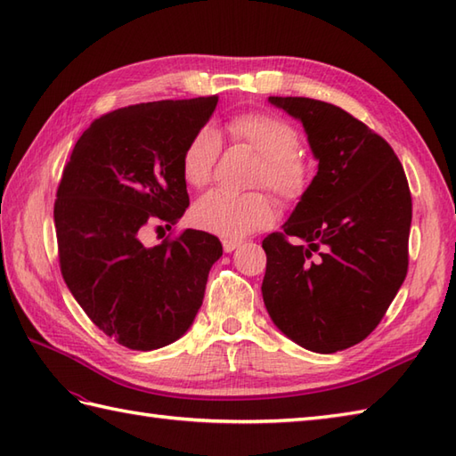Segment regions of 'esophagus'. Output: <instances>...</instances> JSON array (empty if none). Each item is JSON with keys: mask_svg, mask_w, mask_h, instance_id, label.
Segmentation results:
<instances>
[{"mask_svg": "<svg viewBox=\"0 0 456 456\" xmlns=\"http://www.w3.org/2000/svg\"><path fill=\"white\" fill-rule=\"evenodd\" d=\"M237 247H240V240H237V239H223V250H225V253H233Z\"/></svg>", "mask_w": 456, "mask_h": 456, "instance_id": "1", "label": "esophagus"}]
</instances>
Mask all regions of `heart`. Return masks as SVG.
I'll list each match as a JSON object with an SVG mask.
<instances>
[{
  "label": "heart",
  "instance_id": "obj_1",
  "mask_svg": "<svg viewBox=\"0 0 456 456\" xmlns=\"http://www.w3.org/2000/svg\"><path fill=\"white\" fill-rule=\"evenodd\" d=\"M229 137L237 144H247L260 157L255 174L256 186H266L289 203L297 201L309 188L312 170L299 154L302 141L286 119L273 113H240L227 123ZM221 154V137L211 125H203L191 134L182 152V174L193 188L208 186ZM276 217L273 198L265 191L231 193L208 191L191 209V219L200 229L225 239H240L253 231L265 229Z\"/></svg>",
  "mask_w": 456,
  "mask_h": 456
}]
</instances>
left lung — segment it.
Here are the masks:
<instances>
[{
	"label": "left lung",
	"mask_w": 456,
	"mask_h": 456,
	"mask_svg": "<svg viewBox=\"0 0 456 456\" xmlns=\"http://www.w3.org/2000/svg\"><path fill=\"white\" fill-rule=\"evenodd\" d=\"M268 102L302 121L319 164L284 231L263 240L265 305L307 351H345L374 331L408 274V178L390 144L337 105Z\"/></svg>",
	"instance_id": "left-lung-1"
}]
</instances>
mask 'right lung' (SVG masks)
I'll return each mask as SVG.
<instances>
[{
	"instance_id": "right-lung-1",
	"label": "right lung",
	"mask_w": 456,
	"mask_h": 456,
	"mask_svg": "<svg viewBox=\"0 0 456 456\" xmlns=\"http://www.w3.org/2000/svg\"><path fill=\"white\" fill-rule=\"evenodd\" d=\"M217 100H162L102 115L58 183L64 282L94 325L133 351H154L188 331L223 255L216 235L196 229L144 245L149 229H172L190 206L182 152Z\"/></svg>"
}]
</instances>
